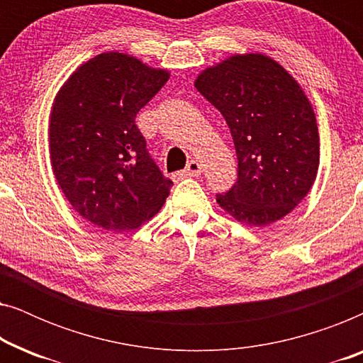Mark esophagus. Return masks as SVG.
Returning <instances> with one entry per match:
<instances>
[{
    "mask_svg": "<svg viewBox=\"0 0 363 363\" xmlns=\"http://www.w3.org/2000/svg\"><path fill=\"white\" fill-rule=\"evenodd\" d=\"M198 175H201V165H200V162H198V160H191V162L186 165L185 170L178 173V177H180V178L198 177Z\"/></svg>",
    "mask_w": 363,
    "mask_h": 363,
    "instance_id": "1",
    "label": "esophagus"
}]
</instances>
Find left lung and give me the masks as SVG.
Segmentation results:
<instances>
[{
	"instance_id": "obj_1",
	"label": "left lung",
	"mask_w": 363,
	"mask_h": 363,
	"mask_svg": "<svg viewBox=\"0 0 363 363\" xmlns=\"http://www.w3.org/2000/svg\"><path fill=\"white\" fill-rule=\"evenodd\" d=\"M195 87L225 117L238 155V182L218 205L242 225L282 220L319 170V128L301 84L272 57L246 52L203 69Z\"/></svg>"
}]
</instances>
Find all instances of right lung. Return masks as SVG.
Returning a JSON list of instances; mask_svg holds the SVG:
<instances>
[{"instance_id":"obj_1","label":"right lung","mask_w":363,"mask_h":363,"mask_svg":"<svg viewBox=\"0 0 363 363\" xmlns=\"http://www.w3.org/2000/svg\"><path fill=\"white\" fill-rule=\"evenodd\" d=\"M170 72L125 52L82 62L54 97L49 158L72 210L94 226L128 231L160 211L172 180L158 170L135 125Z\"/></svg>"}]
</instances>
